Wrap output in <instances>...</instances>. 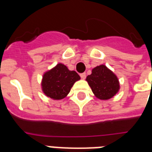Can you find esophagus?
Here are the masks:
<instances>
[{
  "instance_id": "esophagus-1",
  "label": "esophagus",
  "mask_w": 152,
  "mask_h": 152,
  "mask_svg": "<svg viewBox=\"0 0 152 152\" xmlns=\"http://www.w3.org/2000/svg\"><path fill=\"white\" fill-rule=\"evenodd\" d=\"M80 77H81V79L84 80V79L86 78V73H85V72H83V73H81L80 74Z\"/></svg>"
}]
</instances>
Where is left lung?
<instances>
[{
  "label": "left lung",
  "instance_id": "left-lung-1",
  "mask_svg": "<svg viewBox=\"0 0 152 152\" xmlns=\"http://www.w3.org/2000/svg\"><path fill=\"white\" fill-rule=\"evenodd\" d=\"M86 80L94 95L99 99L107 100L113 97L120 88L118 77L106 65H99L92 69Z\"/></svg>",
  "mask_w": 152,
  "mask_h": 152
}]
</instances>
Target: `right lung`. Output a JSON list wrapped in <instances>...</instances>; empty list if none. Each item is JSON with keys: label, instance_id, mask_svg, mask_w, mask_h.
<instances>
[{"label": "right lung", "instance_id": "1", "mask_svg": "<svg viewBox=\"0 0 152 152\" xmlns=\"http://www.w3.org/2000/svg\"><path fill=\"white\" fill-rule=\"evenodd\" d=\"M80 79L76 72L70 71L64 64L60 63L45 72L42 80V88L46 96L60 100L66 97L75 82Z\"/></svg>", "mask_w": 152, "mask_h": 152}]
</instances>
